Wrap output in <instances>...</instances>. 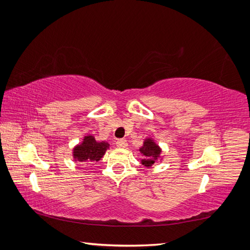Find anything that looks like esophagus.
Here are the masks:
<instances>
[{
    "label": "esophagus",
    "instance_id": "obj_1",
    "mask_svg": "<svg viewBox=\"0 0 250 250\" xmlns=\"http://www.w3.org/2000/svg\"><path fill=\"white\" fill-rule=\"evenodd\" d=\"M116 143H117V146L122 147V149L128 146V142H126V140H125V139H119V140H117Z\"/></svg>",
    "mask_w": 250,
    "mask_h": 250
}]
</instances>
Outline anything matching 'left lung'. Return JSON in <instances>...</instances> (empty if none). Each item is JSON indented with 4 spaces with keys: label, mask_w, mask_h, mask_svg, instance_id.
<instances>
[{
    "label": "left lung",
    "mask_w": 250,
    "mask_h": 250,
    "mask_svg": "<svg viewBox=\"0 0 250 250\" xmlns=\"http://www.w3.org/2000/svg\"><path fill=\"white\" fill-rule=\"evenodd\" d=\"M139 151L145 156V159L141 161L142 166L146 167H151L153 166L155 161L160 158L161 154V147L151 138L146 139L145 142H143V146Z\"/></svg>",
    "instance_id": "1"
}]
</instances>
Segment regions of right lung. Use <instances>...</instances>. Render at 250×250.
Instances as JSON below:
<instances>
[{"label":"right lung","instance_id":"1","mask_svg":"<svg viewBox=\"0 0 250 250\" xmlns=\"http://www.w3.org/2000/svg\"><path fill=\"white\" fill-rule=\"evenodd\" d=\"M109 149V143L95 140V137L88 134L83 139V142L74 147V160L83 164H90L91 162H98L104 155L105 151Z\"/></svg>","mask_w":250,"mask_h":250}]
</instances>
